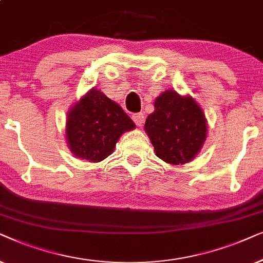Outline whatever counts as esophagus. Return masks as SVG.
<instances>
[{
    "label": "esophagus",
    "instance_id": "1",
    "mask_svg": "<svg viewBox=\"0 0 263 263\" xmlns=\"http://www.w3.org/2000/svg\"><path fill=\"white\" fill-rule=\"evenodd\" d=\"M132 119H134V121L136 122V125L141 127V126L143 125V122H144L145 117H144V114H143V113H137V114L132 115Z\"/></svg>",
    "mask_w": 263,
    "mask_h": 263
}]
</instances>
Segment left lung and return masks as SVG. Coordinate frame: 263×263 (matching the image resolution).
Listing matches in <instances>:
<instances>
[{
    "label": "left lung",
    "mask_w": 263,
    "mask_h": 263,
    "mask_svg": "<svg viewBox=\"0 0 263 263\" xmlns=\"http://www.w3.org/2000/svg\"><path fill=\"white\" fill-rule=\"evenodd\" d=\"M154 108L144 129L156 156L173 166L191 162L208 135V122L201 106L190 95L168 89L156 97Z\"/></svg>",
    "instance_id": "1"
}]
</instances>
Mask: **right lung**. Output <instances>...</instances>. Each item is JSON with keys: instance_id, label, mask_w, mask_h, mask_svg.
<instances>
[{"instance_id": "add662e5", "label": "right lung", "mask_w": 263, "mask_h": 263, "mask_svg": "<svg viewBox=\"0 0 263 263\" xmlns=\"http://www.w3.org/2000/svg\"><path fill=\"white\" fill-rule=\"evenodd\" d=\"M135 128V122L117 102L101 90L90 89L69 108L66 141L77 159L96 163L114 152L122 134Z\"/></svg>"}]
</instances>
